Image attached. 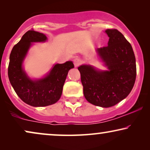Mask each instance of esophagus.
Masks as SVG:
<instances>
[{"mask_svg":"<svg viewBox=\"0 0 150 150\" xmlns=\"http://www.w3.org/2000/svg\"><path fill=\"white\" fill-rule=\"evenodd\" d=\"M82 61H81V59H79V58H75L74 59V66L76 67H79L80 65L81 64Z\"/></svg>","mask_w":150,"mask_h":150,"instance_id":"34e87169","label":"esophagus"}]
</instances>
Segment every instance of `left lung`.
<instances>
[{
  "label": "left lung",
  "instance_id": "obj_1",
  "mask_svg": "<svg viewBox=\"0 0 150 150\" xmlns=\"http://www.w3.org/2000/svg\"><path fill=\"white\" fill-rule=\"evenodd\" d=\"M108 46L97 51L108 70L89 65L78 67L84 96L89 103L104 108L115 105L132 91L137 75L136 59L132 46L117 29H106Z\"/></svg>",
  "mask_w": 150,
  "mask_h": 150
}]
</instances>
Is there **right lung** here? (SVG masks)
Listing matches in <instances>:
<instances>
[{"label":"right lung","instance_id":"1","mask_svg":"<svg viewBox=\"0 0 150 150\" xmlns=\"http://www.w3.org/2000/svg\"><path fill=\"white\" fill-rule=\"evenodd\" d=\"M46 40L44 34L33 29L28 30L13 46L9 57L8 76L10 83L22 101L35 107L51 105L60 99L67 73L74 67L71 61L57 63L43 79H30L22 67L24 59L31 43Z\"/></svg>","mask_w":150,"mask_h":150}]
</instances>
